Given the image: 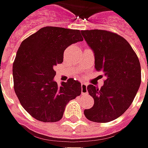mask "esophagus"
Wrapping results in <instances>:
<instances>
[{
  "mask_svg": "<svg viewBox=\"0 0 148 148\" xmlns=\"http://www.w3.org/2000/svg\"><path fill=\"white\" fill-rule=\"evenodd\" d=\"M81 93L82 95L88 94V89H87V84L84 83H82L81 84Z\"/></svg>",
  "mask_w": 148,
  "mask_h": 148,
  "instance_id": "obj_1",
  "label": "esophagus"
}]
</instances>
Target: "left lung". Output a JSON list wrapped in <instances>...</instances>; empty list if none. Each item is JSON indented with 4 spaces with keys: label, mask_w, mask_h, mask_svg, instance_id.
<instances>
[{
    "label": "left lung",
    "mask_w": 148,
    "mask_h": 148,
    "mask_svg": "<svg viewBox=\"0 0 148 148\" xmlns=\"http://www.w3.org/2000/svg\"><path fill=\"white\" fill-rule=\"evenodd\" d=\"M81 34L93 50L94 67L106 77L100 88L88 85L94 104L84 112L90 121L108 123L123 115L132 104L141 84L140 62L122 36L102 29L81 30Z\"/></svg>",
    "instance_id": "obj_1"
}]
</instances>
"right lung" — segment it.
Wrapping results in <instances>:
<instances>
[{
    "label": "right lung",
    "instance_id": "obj_1",
    "mask_svg": "<svg viewBox=\"0 0 148 148\" xmlns=\"http://www.w3.org/2000/svg\"><path fill=\"white\" fill-rule=\"evenodd\" d=\"M79 29L46 26L21 44L13 64L16 96L25 111L44 123L58 122L70 100L81 93V84L74 79L54 80V67L63 62L65 49L83 41Z\"/></svg>",
    "mask_w": 148,
    "mask_h": 148
}]
</instances>
